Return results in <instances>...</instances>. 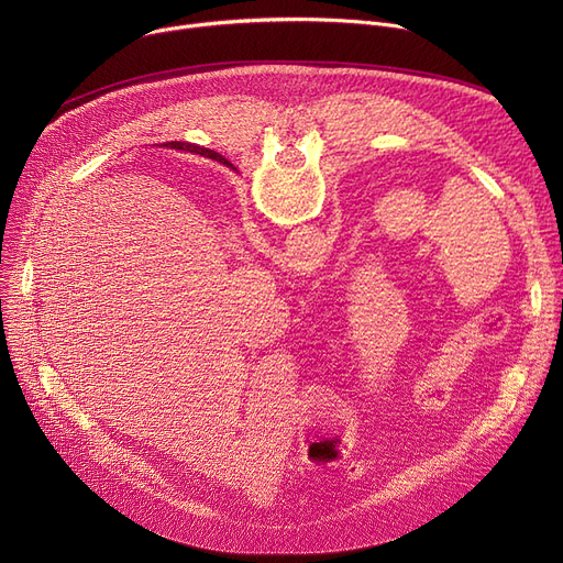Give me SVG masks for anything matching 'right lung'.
<instances>
[{
    "label": "right lung",
    "instance_id": "1",
    "mask_svg": "<svg viewBox=\"0 0 563 563\" xmlns=\"http://www.w3.org/2000/svg\"><path fill=\"white\" fill-rule=\"evenodd\" d=\"M170 147H180V151H189V153H196V155H202V157L225 162V159L219 157L214 151H207V147H198V145H189V143H175V141H170Z\"/></svg>",
    "mask_w": 563,
    "mask_h": 563
}]
</instances>
